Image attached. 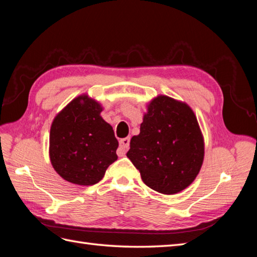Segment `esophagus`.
Returning a JSON list of instances; mask_svg holds the SVG:
<instances>
[{
  "label": "esophagus",
  "instance_id": "obj_1",
  "mask_svg": "<svg viewBox=\"0 0 257 257\" xmlns=\"http://www.w3.org/2000/svg\"><path fill=\"white\" fill-rule=\"evenodd\" d=\"M130 145V139L129 138H123L119 140V149H118V155L122 157L125 155V152L129 149Z\"/></svg>",
  "mask_w": 257,
  "mask_h": 257
}]
</instances>
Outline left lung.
I'll use <instances>...</instances> for the list:
<instances>
[{
	"label": "left lung",
	"instance_id": "1",
	"mask_svg": "<svg viewBox=\"0 0 257 257\" xmlns=\"http://www.w3.org/2000/svg\"><path fill=\"white\" fill-rule=\"evenodd\" d=\"M127 157L157 192L176 194L187 189L204 159L203 135L191 107L165 95L154 98Z\"/></svg>",
	"mask_w": 257,
	"mask_h": 257
}]
</instances>
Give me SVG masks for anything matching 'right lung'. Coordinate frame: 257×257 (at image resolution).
Returning a JSON list of instances; mask_svg holds the SVG:
<instances>
[{
	"label": "right lung",
	"instance_id": "add662e5",
	"mask_svg": "<svg viewBox=\"0 0 257 257\" xmlns=\"http://www.w3.org/2000/svg\"><path fill=\"white\" fill-rule=\"evenodd\" d=\"M102 106L87 94L74 98L54 118L50 159L59 176L77 185H92L117 160L118 141L100 116Z\"/></svg>",
	"mask_w": 257,
	"mask_h": 257
}]
</instances>
